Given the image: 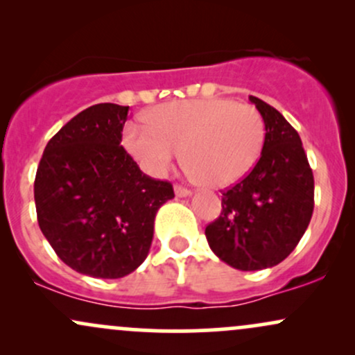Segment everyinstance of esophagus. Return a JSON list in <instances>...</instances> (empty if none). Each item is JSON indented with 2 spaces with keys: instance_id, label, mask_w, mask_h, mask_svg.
<instances>
[{
  "instance_id": "1",
  "label": "esophagus",
  "mask_w": 355,
  "mask_h": 355,
  "mask_svg": "<svg viewBox=\"0 0 355 355\" xmlns=\"http://www.w3.org/2000/svg\"><path fill=\"white\" fill-rule=\"evenodd\" d=\"M175 195H177V197H180V198H183V197H190L191 191H190L189 189H185V187L175 185Z\"/></svg>"
}]
</instances>
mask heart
I'll use <instances>...</instances> for the list:
<instances>
[{"label":"heart","mask_w":355,"mask_h":355,"mask_svg":"<svg viewBox=\"0 0 355 355\" xmlns=\"http://www.w3.org/2000/svg\"><path fill=\"white\" fill-rule=\"evenodd\" d=\"M146 125L128 123L123 145L141 170L164 177L182 158L189 172L211 189L242 180L263 144V120L247 103L225 98L175 100L145 115Z\"/></svg>","instance_id":"heart-1"}]
</instances>
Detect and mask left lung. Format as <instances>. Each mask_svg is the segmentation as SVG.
Wrapping results in <instances>:
<instances>
[{"mask_svg": "<svg viewBox=\"0 0 355 355\" xmlns=\"http://www.w3.org/2000/svg\"><path fill=\"white\" fill-rule=\"evenodd\" d=\"M263 118L266 140L250 173L222 197L207 225L209 245L239 270H262L291 255L313 211V175L294 126L274 107L248 96Z\"/></svg>", "mask_w": 355, "mask_h": 355, "instance_id": "left-lung-1", "label": "left lung"}]
</instances>
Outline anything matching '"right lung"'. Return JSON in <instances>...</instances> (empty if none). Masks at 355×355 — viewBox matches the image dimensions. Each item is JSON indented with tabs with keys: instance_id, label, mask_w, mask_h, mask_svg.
<instances>
[{
	"instance_id": "right-lung-1",
	"label": "right lung",
	"mask_w": 355,
	"mask_h": 355,
	"mask_svg": "<svg viewBox=\"0 0 355 355\" xmlns=\"http://www.w3.org/2000/svg\"><path fill=\"white\" fill-rule=\"evenodd\" d=\"M128 107L93 105L48 141L35 178L40 229L80 274L120 279L144 263L155 215L175 197L120 145Z\"/></svg>"
}]
</instances>
